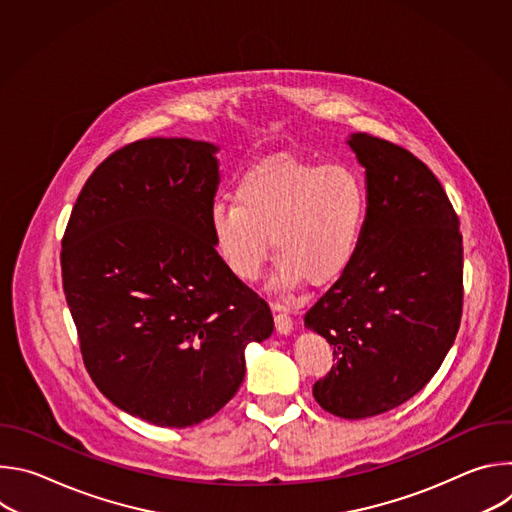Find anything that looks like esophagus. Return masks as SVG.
Here are the masks:
<instances>
[{
    "label": "esophagus",
    "instance_id": "obj_1",
    "mask_svg": "<svg viewBox=\"0 0 512 512\" xmlns=\"http://www.w3.org/2000/svg\"><path fill=\"white\" fill-rule=\"evenodd\" d=\"M275 330L283 336L291 334V330H294V320H291V316L285 312H277L275 314Z\"/></svg>",
    "mask_w": 512,
    "mask_h": 512
}]
</instances>
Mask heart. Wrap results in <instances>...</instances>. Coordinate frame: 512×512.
I'll return each mask as SVG.
<instances>
[{
    "mask_svg": "<svg viewBox=\"0 0 512 512\" xmlns=\"http://www.w3.org/2000/svg\"><path fill=\"white\" fill-rule=\"evenodd\" d=\"M367 206V190L348 166L281 154L241 176L235 204H212L210 231L218 255L241 281L259 279L271 237L275 285H328L358 251Z\"/></svg>",
    "mask_w": 512,
    "mask_h": 512,
    "instance_id": "1",
    "label": "heart"
}]
</instances>
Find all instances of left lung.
Here are the masks:
<instances>
[{
	"label": "left lung",
	"instance_id": "1",
	"mask_svg": "<svg viewBox=\"0 0 512 512\" xmlns=\"http://www.w3.org/2000/svg\"><path fill=\"white\" fill-rule=\"evenodd\" d=\"M346 143L367 176V223L304 324L336 358L312 389L316 401L364 419L405 403L442 367L462 318L464 249L454 206L421 160L367 133Z\"/></svg>",
	"mask_w": 512,
	"mask_h": 512
}]
</instances>
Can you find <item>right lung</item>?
Instances as JSON below:
<instances>
[{
	"label": "right lung",
	"instance_id": "add662e5",
	"mask_svg": "<svg viewBox=\"0 0 512 512\" xmlns=\"http://www.w3.org/2000/svg\"><path fill=\"white\" fill-rule=\"evenodd\" d=\"M216 152L188 137L125 145L91 174L62 239V287L93 383L160 427L221 411L245 379L247 344L273 332L267 302L212 241Z\"/></svg>",
	"mask_w": 512,
	"mask_h": 512
}]
</instances>
